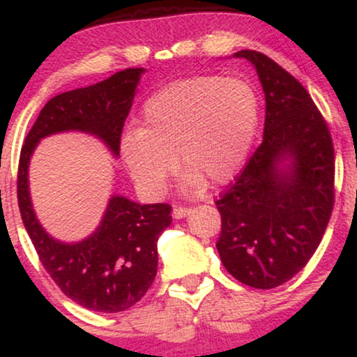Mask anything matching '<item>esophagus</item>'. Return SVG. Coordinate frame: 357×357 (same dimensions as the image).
<instances>
[{"label":"esophagus","mask_w":357,"mask_h":357,"mask_svg":"<svg viewBox=\"0 0 357 357\" xmlns=\"http://www.w3.org/2000/svg\"><path fill=\"white\" fill-rule=\"evenodd\" d=\"M191 213V208H186V206H174L173 208V216L176 220H181L184 216H188Z\"/></svg>","instance_id":"34e87169"}]
</instances>
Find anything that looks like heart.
Wrapping results in <instances>:
<instances>
[{
	"label": "heart",
	"mask_w": 357,
	"mask_h": 357,
	"mask_svg": "<svg viewBox=\"0 0 357 357\" xmlns=\"http://www.w3.org/2000/svg\"><path fill=\"white\" fill-rule=\"evenodd\" d=\"M260 122L252 84L220 75H195L167 84L142 105L137 132H127L119 155L144 195L161 196L179 166L181 188L198 192L204 181H231L247 161Z\"/></svg>",
	"instance_id": "1"
}]
</instances>
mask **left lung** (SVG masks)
I'll use <instances>...</instances> for the list:
<instances>
[{"mask_svg":"<svg viewBox=\"0 0 357 357\" xmlns=\"http://www.w3.org/2000/svg\"><path fill=\"white\" fill-rule=\"evenodd\" d=\"M233 56L255 67L265 93V127L261 144L216 202V248L241 284L275 289L305 267L329 223L334 146L301 82L260 52Z\"/></svg>","mask_w":357,"mask_h":357,"instance_id":"8db88e82","label":"left lung"}]
</instances>
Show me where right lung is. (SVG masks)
I'll return each instance as SVG.
<instances>
[{
  "label": "right lung",
  "instance_id": "add662e5",
  "mask_svg": "<svg viewBox=\"0 0 357 357\" xmlns=\"http://www.w3.org/2000/svg\"><path fill=\"white\" fill-rule=\"evenodd\" d=\"M144 68H126L99 84L55 96L45 104L20 154L18 206L31 243L61 292L85 309L114 314L144 297L158 273V238L171 225L166 203L139 204L112 196L99 227L75 243L48 235L33 211L28 166L36 144L52 134L79 130L119 155L122 127Z\"/></svg>",
  "mask_w": 357,
  "mask_h": 357
}]
</instances>
